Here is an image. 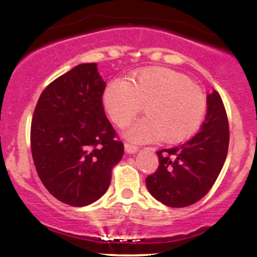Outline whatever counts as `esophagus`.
Returning a JSON list of instances; mask_svg holds the SVG:
<instances>
[{"label":"esophagus","instance_id":"obj_1","mask_svg":"<svg viewBox=\"0 0 257 257\" xmlns=\"http://www.w3.org/2000/svg\"><path fill=\"white\" fill-rule=\"evenodd\" d=\"M124 149L126 153H135L138 152V146L133 145V144H129V143H125L124 144Z\"/></svg>","mask_w":257,"mask_h":257}]
</instances>
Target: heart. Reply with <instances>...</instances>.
<instances>
[{"mask_svg":"<svg viewBox=\"0 0 257 257\" xmlns=\"http://www.w3.org/2000/svg\"><path fill=\"white\" fill-rule=\"evenodd\" d=\"M102 106L117 126H125L141 111L146 117L125 129L135 143L162 138L178 144L191 138L202 125L206 96L187 76L162 67L145 69L131 79H111L102 91Z\"/></svg>","mask_w":257,"mask_h":257,"instance_id":"b5f03b06","label":"heart"}]
</instances>
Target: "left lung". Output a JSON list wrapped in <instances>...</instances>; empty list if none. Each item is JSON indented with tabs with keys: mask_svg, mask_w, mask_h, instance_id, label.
Returning a JSON list of instances; mask_svg holds the SVG:
<instances>
[{
	"mask_svg": "<svg viewBox=\"0 0 257 257\" xmlns=\"http://www.w3.org/2000/svg\"><path fill=\"white\" fill-rule=\"evenodd\" d=\"M208 110L200 131L181 145L157 151L159 166L146 178L150 193L172 208L192 205L209 192L227 157L228 118L216 90L206 98Z\"/></svg>",
	"mask_w": 257,
	"mask_h": 257,
	"instance_id": "8db88e82",
	"label": "left lung"
}]
</instances>
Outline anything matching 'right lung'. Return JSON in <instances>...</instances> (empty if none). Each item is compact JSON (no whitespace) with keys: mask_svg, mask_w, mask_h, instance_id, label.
<instances>
[{"mask_svg":"<svg viewBox=\"0 0 257 257\" xmlns=\"http://www.w3.org/2000/svg\"><path fill=\"white\" fill-rule=\"evenodd\" d=\"M105 82L96 64H81L49 83L31 120V153L38 176L60 202L91 204L106 192L124 145L102 106Z\"/></svg>","mask_w":257,"mask_h":257,"instance_id":"right-lung-1","label":"right lung"}]
</instances>
